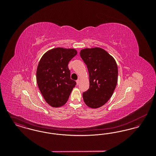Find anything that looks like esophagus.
I'll return each mask as SVG.
<instances>
[{
  "instance_id": "esophagus-1",
  "label": "esophagus",
  "mask_w": 156,
  "mask_h": 156,
  "mask_svg": "<svg viewBox=\"0 0 156 156\" xmlns=\"http://www.w3.org/2000/svg\"><path fill=\"white\" fill-rule=\"evenodd\" d=\"M80 80H76V85H78L80 84Z\"/></svg>"
}]
</instances>
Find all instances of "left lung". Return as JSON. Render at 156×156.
<instances>
[{"label": "left lung", "mask_w": 156, "mask_h": 156, "mask_svg": "<svg viewBox=\"0 0 156 156\" xmlns=\"http://www.w3.org/2000/svg\"><path fill=\"white\" fill-rule=\"evenodd\" d=\"M80 55L89 76V88L82 94L83 101L90 108H100L109 101L116 87L117 64L108 52L99 47L82 49Z\"/></svg>", "instance_id": "obj_1"}]
</instances>
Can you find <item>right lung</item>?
<instances>
[{"label":"right lung","mask_w":156,"mask_h":156,"mask_svg":"<svg viewBox=\"0 0 156 156\" xmlns=\"http://www.w3.org/2000/svg\"><path fill=\"white\" fill-rule=\"evenodd\" d=\"M76 54L74 48L57 47L45 52L38 62L37 85L46 102L52 107L66 104L76 85L70 78L68 65Z\"/></svg>","instance_id":"add662e5"}]
</instances>
